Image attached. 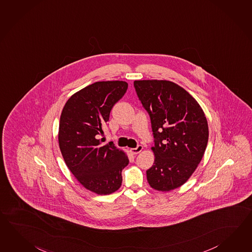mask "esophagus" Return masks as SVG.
<instances>
[{
    "label": "esophagus",
    "instance_id": "esophagus-1",
    "mask_svg": "<svg viewBox=\"0 0 252 252\" xmlns=\"http://www.w3.org/2000/svg\"><path fill=\"white\" fill-rule=\"evenodd\" d=\"M142 150H143V147H142V145H138L136 148L130 149V152H131L132 154H138V153H140Z\"/></svg>",
    "mask_w": 252,
    "mask_h": 252
}]
</instances>
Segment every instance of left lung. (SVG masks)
Segmentation results:
<instances>
[{
  "instance_id": "obj_1",
  "label": "left lung",
  "mask_w": 252,
  "mask_h": 252,
  "mask_svg": "<svg viewBox=\"0 0 252 252\" xmlns=\"http://www.w3.org/2000/svg\"><path fill=\"white\" fill-rule=\"evenodd\" d=\"M135 92L152 123L155 155L147 170L151 187L169 191L182 186L204 155L209 128L204 112L184 89L169 81H135Z\"/></svg>"
}]
</instances>
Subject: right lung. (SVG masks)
Returning <instances> with one entry per match:
<instances>
[{
  "label": "right lung",
  "instance_id": "1",
  "mask_svg": "<svg viewBox=\"0 0 252 252\" xmlns=\"http://www.w3.org/2000/svg\"><path fill=\"white\" fill-rule=\"evenodd\" d=\"M127 89L123 81L94 82L67 100L60 119L59 145L65 163L78 182L100 195L121 187L122 170L129 164L113 142L102 145L99 140L111 109Z\"/></svg>",
  "mask_w": 252,
  "mask_h": 252
}]
</instances>
